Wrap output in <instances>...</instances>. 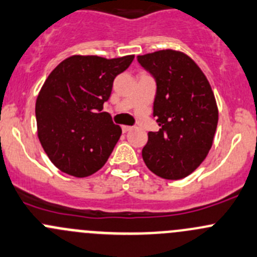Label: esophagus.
Segmentation results:
<instances>
[{"instance_id":"esophagus-1","label":"esophagus","mask_w":257,"mask_h":257,"mask_svg":"<svg viewBox=\"0 0 257 257\" xmlns=\"http://www.w3.org/2000/svg\"><path fill=\"white\" fill-rule=\"evenodd\" d=\"M133 129V126H129V125H123L121 126V131H123V133H126V132L132 131Z\"/></svg>"}]
</instances>
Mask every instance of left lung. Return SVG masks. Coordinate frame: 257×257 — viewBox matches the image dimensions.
Wrapping results in <instances>:
<instances>
[{
  "mask_svg": "<svg viewBox=\"0 0 257 257\" xmlns=\"http://www.w3.org/2000/svg\"><path fill=\"white\" fill-rule=\"evenodd\" d=\"M137 59L156 79L153 116L161 126L148 133L143 161L161 178H184L212 147L218 121L213 91L202 70L183 52L159 50Z\"/></svg>",
  "mask_w": 257,
  "mask_h": 257,
  "instance_id": "left-lung-1",
  "label": "left lung"
}]
</instances>
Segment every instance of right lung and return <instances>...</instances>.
Returning a JSON list of instances; mask_svg holds the SVG:
<instances>
[{
	"label": "right lung",
	"mask_w": 257,
	"mask_h": 257,
	"mask_svg": "<svg viewBox=\"0 0 257 257\" xmlns=\"http://www.w3.org/2000/svg\"><path fill=\"white\" fill-rule=\"evenodd\" d=\"M134 55L105 59L74 55L45 80L36 99L37 136L50 161L70 176H91L108 161L121 128L103 111L116 75Z\"/></svg>",
	"instance_id": "right-lung-1"
}]
</instances>
